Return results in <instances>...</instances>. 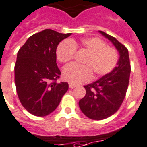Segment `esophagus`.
Returning a JSON list of instances; mask_svg holds the SVG:
<instances>
[{
  "label": "esophagus",
  "mask_w": 147,
  "mask_h": 147,
  "mask_svg": "<svg viewBox=\"0 0 147 147\" xmlns=\"http://www.w3.org/2000/svg\"><path fill=\"white\" fill-rule=\"evenodd\" d=\"M69 88H74L76 87V84H69Z\"/></svg>",
  "instance_id": "1"
}]
</instances>
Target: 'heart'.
<instances>
[{
	"mask_svg": "<svg viewBox=\"0 0 147 147\" xmlns=\"http://www.w3.org/2000/svg\"><path fill=\"white\" fill-rule=\"evenodd\" d=\"M76 47L84 49L88 53L83 60L84 65L69 64L63 69L65 81L79 84L92 80L93 73L96 77L107 74L113 69L118 60L115 49L108 47L103 40L96 37H85L79 41L64 40L56 49V56L59 62L69 63L74 57Z\"/></svg>",
	"mask_w": 147,
	"mask_h": 147,
	"instance_id": "1",
	"label": "heart"
}]
</instances>
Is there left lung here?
Instances as JSON below:
<instances>
[{
    "label": "left lung",
    "mask_w": 147,
    "mask_h": 147,
    "mask_svg": "<svg viewBox=\"0 0 147 147\" xmlns=\"http://www.w3.org/2000/svg\"><path fill=\"white\" fill-rule=\"evenodd\" d=\"M98 32L114 45L119 59L111 72L84 86L86 95L79 101V107L85 116L92 120L107 118L117 111L126 95L131 73L126 47L112 36L102 31Z\"/></svg>",
    "instance_id": "8db88e82"
}]
</instances>
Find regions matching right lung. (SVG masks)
Wrapping results in <instances>:
<instances>
[{"label":"right lung","instance_id":"1","mask_svg":"<svg viewBox=\"0 0 147 147\" xmlns=\"http://www.w3.org/2000/svg\"><path fill=\"white\" fill-rule=\"evenodd\" d=\"M70 35L46 29L29 37L17 53V94L23 107L34 116L52 113L69 88L68 83L55 81L61 74L56 63V49Z\"/></svg>","mask_w":147,"mask_h":147}]
</instances>
